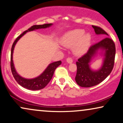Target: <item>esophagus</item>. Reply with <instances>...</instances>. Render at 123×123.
<instances>
[{
    "label": "esophagus",
    "instance_id": "esophagus-1",
    "mask_svg": "<svg viewBox=\"0 0 123 123\" xmlns=\"http://www.w3.org/2000/svg\"><path fill=\"white\" fill-rule=\"evenodd\" d=\"M67 60V62L68 63H72L73 62V59L71 58V57H69V58H68L67 59H66Z\"/></svg>",
    "mask_w": 123,
    "mask_h": 123
}]
</instances>
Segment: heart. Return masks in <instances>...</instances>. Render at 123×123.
<instances>
[{"instance_id": "obj_1", "label": "heart", "mask_w": 123, "mask_h": 123, "mask_svg": "<svg viewBox=\"0 0 123 123\" xmlns=\"http://www.w3.org/2000/svg\"><path fill=\"white\" fill-rule=\"evenodd\" d=\"M83 29H74L68 31L64 35L61 43L66 47H73V51L77 55H81L86 52L92 41V37L89 33L84 34Z\"/></svg>"}]
</instances>
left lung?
<instances>
[{
  "label": "left lung",
  "instance_id": "obj_1",
  "mask_svg": "<svg viewBox=\"0 0 123 123\" xmlns=\"http://www.w3.org/2000/svg\"><path fill=\"white\" fill-rule=\"evenodd\" d=\"M92 27L97 34H104L106 37L108 36L107 33L100 27L94 25H92ZM99 49L105 52L104 63L102 67L98 71H93L90 69L89 63ZM115 53V43L112 39L108 37L91 46L86 53L80 58L76 62V83L81 87H89L102 82L110 74L114 68Z\"/></svg>",
  "mask_w": 123,
  "mask_h": 123
}]
</instances>
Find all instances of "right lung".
Masks as SVG:
<instances>
[{
    "instance_id": "obj_1",
    "label": "right lung",
    "mask_w": 123,
    "mask_h": 123,
    "mask_svg": "<svg viewBox=\"0 0 123 123\" xmlns=\"http://www.w3.org/2000/svg\"><path fill=\"white\" fill-rule=\"evenodd\" d=\"M52 25V24H45L43 25H33V26L30 27V28H29L26 31H24L21 34H20L16 39L15 42H13V43L12 44L11 53V68L13 76L15 80L17 81V82L18 83L19 85H20L21 86L25 87V88L29 89V90H38L43 89L49 84L51 80L56 68L58 67L59 65L61 64L62 62L58 61L51 63L45 69V71L40 76H39L37 77L32 79H24V78L21 77L18 73H17V72L15 70V67H14L12 60V55L13 52L14 47H15L16 43L19 40V39L21 37H23L26 32L33 31V30H34L36 29H44L48 28V27L51 26Z\"/></svg>"
}]
</instances>
